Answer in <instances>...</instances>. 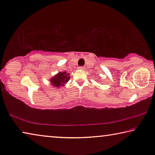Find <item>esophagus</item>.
Here are the masks:
<instances>
[{"instance_id": "obj_1", "label": "esophagus", "mask_w": 155, "mask_h": 155, "mask_svg": "<svg viewBox=\"0 0 155 155\" xmlns=\"http://www.w3.org/2000/svg\"><path fill=\"white\" fill-rule=\"evenodd\" d=\"M79 70H84V67H79Z\"/></svg>"}]
</instances>
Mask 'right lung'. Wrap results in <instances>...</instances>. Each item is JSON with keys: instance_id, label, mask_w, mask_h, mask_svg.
Instances as JSON below:
<instances>
[{"instance_id": "right-lung-1", "label": "right lung", "mask_w": 155, "mask_h": 155, "mask_svg": "<svg viewBox=\"0 0 155 155\" xmlns=\"http://www.w3.org/2000/svg\"><path fill=\"white\" fill-rule=\"evenodd\" d=\"M70 78V74L67 71H62V72H59L57 74H55L54 77H53L49 81L53 86L55 87H61V86H63L67 82L69 81Z\"/></svg>"}]
</instances>
